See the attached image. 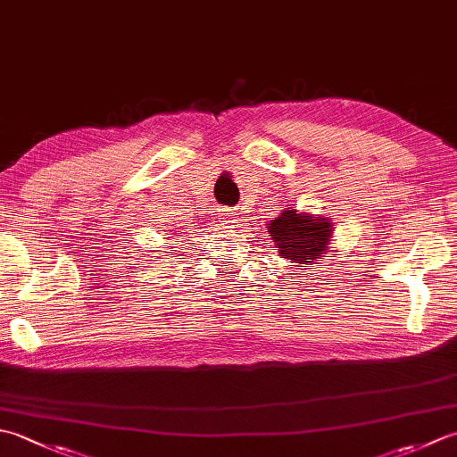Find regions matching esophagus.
<instances>
[{"mask_svg": "<svg viewBox=\"0 0 457 457\" xmlns=\"http://www.w3.org/2000/svg\"><path fill=\"white\" fill-rule=\"evenodd\" d=\"M220 221L226 228H237L241 226L239 223V213L231 208H220Z\"/></svg>", "mask_w": 457, "mask_h": 457, "instance_id": "34e87169", "label": "esophagus"}]
</instances>
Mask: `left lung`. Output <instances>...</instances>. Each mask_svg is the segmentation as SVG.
<instances>
[{
    "label": "left lung",
    "mask_w": 457,
    "mask_h": 457,
    "mask_svg": "<svg viewBox=\"0 0 457 457\" xmlns=\"http://www.w3.org/2000/svg\"><path fill=\"white\" fill-rule=\"evenodd\" d=\"M270 239L275 241L278 255L288 259L290 263H312L326 253L332 223L324 220H312V216H300L293 210H285L278 218L269 223Z\"/></svg>",
    "instance_id": "left-lung-1"
}]
</instances>
